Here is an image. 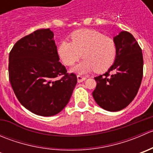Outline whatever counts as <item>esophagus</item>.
Segmentation results:
<instances>
[{
  "instance_id": "1",
  "label": "esophagus",
  "mask_w": 153,
  "mask_h": 153,
  "mask_svg": "<svg viewBox=\"0 0 153 153\" xmlns=\"http://www.w3.org/2000/svg\"><path fill=\"white\" fill-rule=\"evenodd\" d=\"M77 79H78V83H81V82H83L84 81H85L86 78L84 76H81V75H77Z\"/></svg>"
}]
</instances>
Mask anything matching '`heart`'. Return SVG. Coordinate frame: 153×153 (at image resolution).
Segmentation results:
<instances>
[{
    "mask_svg": "<svg viewBox=\"0 0 153 153\" xmlns=\"http://www.w3.org/2000/svg\"><path fill=\"white\" fill-rule=\"evenodd\" d=\"M72 42L63 41L58 47V54L63 63L72 66L81 57L84 59L72 68L80 74L95 70L101 73L107 71L115 63L117 45L112 38L92 29H84L72 35Z\"/></svg>",
    "mask_w": 153,
    "mask_h": 153,
    "instance_id": "1",
    "label": "heart"
}]
</instances>
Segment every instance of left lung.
<instances>
[{
  "label": "left lung",
  "instance_id": "obj_1",
  "mask_svg": "<svg viewBox=\"0 0 153 153\" xmlns=\"http://www.w3.org/2000/svg\"><path fill=\"white\" fill-rule=\"evenodd\" d=\"M117 57L113 65L104 75L95 77L92 92L101 108L116 112L126 107L136 96L143 78V54L133 35L123 31L114 38Z\"/></svg>",
  "mask_w": 153,
  "mask_h": 153
}]
</instances>
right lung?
I'll return each mask as SVG.
<instances>
[{
	"label": "right lung",
	"mask_w": 153,
	"mask_h": 153,
	"mask_svg": "<svg viewBox=\"0 0 153 153\" xmlns=\"http://www.w3.org/2000/svg\"><path fill=\"white\" fill-rule=\"evenodd\" d=\"M53 36L49 29L35 31L17 41L9 56V78L17 98L41 116L59 113L77 84L76 75L59 61Z\"/></svg>",
	"instance_id": "1"
}]
</instances>
